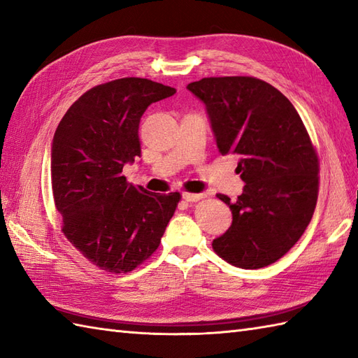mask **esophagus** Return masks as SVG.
Returning a JSON list of instances; mask_svg holds the SVG:
<instances>
[{"mask_svg": "<svg viewBox=\"0 0 358 358\" xmlns=\"http://www.w3.org/2000/svg\"><path fill=\"white\" fill-rule=\"evenodd\" d=\"M183 199L186 201H199L203 199V194H189V192H185L183 194Z\"/></svg>", "mask_w": 358, "mask_h": 358, "instance_id": "esophagus-1", "label": "esophagus"}]
</instances>
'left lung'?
Returning a JSON list of instances; mask_svg holds the SVG:
<instances>
[{"mask_svg": "<svg viewBox=\"0 0 358 358\" xmlns=\"http://www.w3.org/2000/svg\"><path fill=\"white\" fill-rule=\"evenodd\" d=\"M187 89L206 104L218 150L240 157L246 183L237 201L217 195L232 224L212 248L243 269L275 263L306 231L318 196V157L299 112L254 77H210Z\"/></svg>", "mask_w": 358, "mask_h": 358, "instance_id": "8db88e82", "label": "left lung"}]
</instances>
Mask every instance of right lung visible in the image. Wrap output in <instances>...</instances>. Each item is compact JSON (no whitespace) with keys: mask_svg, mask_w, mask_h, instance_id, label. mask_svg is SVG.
<instances>
[{"mask_svg":"<svg viewBox=\"0 0 358 358\" xmlns=\"http://www.w3.org/2000/svg\"><path fill=\"white\" fill-rule=\"evenodd\" d=\"M177 90L148 78H120L83 94L53 135L52 192L62 231L106 272L134 271L155 252L181 199L127 183L123 167L141 155L140 120Z\"/></svg>","mask_w":358,"mask_h":358,"instance_id":"1","label":"right lung"}]
</instances>
